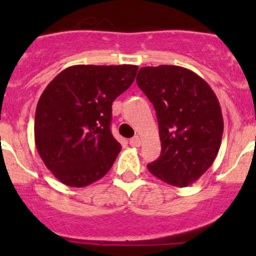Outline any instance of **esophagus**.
<instances>
[{"label": "esophagus", "mask_w": 256, "mask_h": 256, "mask_svg": "<svg viewBox=\"0 0 256 256\" xmlns=\"http://www.w3.org/2000/svg\"><path fill=\"white\" fill-rule=\"evenodd\" d=\"M130 144H131V146H134V147L141 146V138H140V136H135V138H131Z\"/></svg>", "instance_id": "obj_1"}]
</instances>
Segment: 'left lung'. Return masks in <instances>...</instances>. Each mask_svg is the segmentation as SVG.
<instances>
[{
  "mask_svg": "<svg viewBox=\"0 0 256 256\" xmlns=\"http://www.w3.org/2000/svg\"><path fill=\"white\" fill-rule=\"evenodd\" d=\"M136 82L156 110L162 146L147 168L168 184L187 187L218 154L224 128L218 99L204 80L182 66H144Z\"/></svg>",
  "mask_w": 256,
  "mask_h": 256,
  "instance_id": "1",
  "label": "left lung"
}]
</instances>
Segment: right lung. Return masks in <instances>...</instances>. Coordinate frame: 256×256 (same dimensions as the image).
I'll use <instances>...</instances> for the list:
<instances>
[{
  "label": "right lung",
  "mask_w": 256,
  "mask_h": 256,
  "mask_svg": "<svg viewBox=\"0 0 256 256\" xmlns=\"http://www.w3.org/2000/svg\"><path fill=\"white\" fill-rule=\"evenodd\" d=\"M138 66H73L47 85L37 104L34 141L62 183L85 187L109 172L121 150L114 138L112 102L130 88Z\"/></svg>",
  "instance_id": "add662e5"
}]
</instances>
